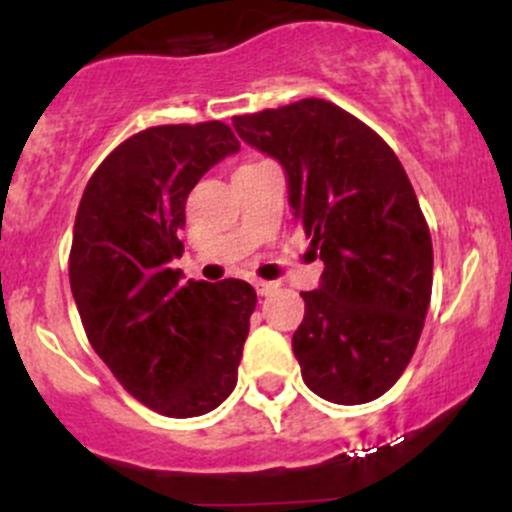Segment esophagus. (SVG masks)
<instances>
[{
	"label": "esophagus",
	"mask_w": 512,
	"mask_h": 512,
	"mask_svg": "<svg viewBox=\"0 0 512 512\" xmlns=\"http://www.w3.org/2000/svg\"><path fill=\"white\" fill-rule=\"evenodd\" d=\"M255 289L260 297H267V294H272L277 289L275 282H265V280H255Z\"/></svg>",
	"instance_id": "1"
}]
</instances>
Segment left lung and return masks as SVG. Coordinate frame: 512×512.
<instances>
[{"instance_id": "8db88e82", "label": "left lung", "mask_w": 512, "mask_h": 512, "mask_svg": "<svg viewBox=\"0 0 512 512\" xmlns=\"http://www.w3.org/2000/svg\"><path fill=\"white\" fill-rule=\"evenodd\" d=\"M232 126L280 160L294 220L324 262L292 337L304 384L332 404L379 399L416 352L433 285L431 232L404 165L324 98L235 116Z\"/></svg>"}]
</instances>
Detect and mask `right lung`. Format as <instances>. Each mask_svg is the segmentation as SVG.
Wrapping results in <instances>:
<instances>
[{
    "label": "right lung",
    "mask_w": 512,
    "mask_h": 512,
    "mask_svg": "<svg viewBox=\"0 0 512 512\" xmlns=\"http://www.w3.org/2000/svg\"><path fill=\"white\" fill-rule=\"evenodd\" d=\"M240 141L223 121L153 126L113 148L76 213L69 282L94 352L170 418L203 416L237 384L257 294L242 280L180 285L185 200Z\"/></svg>",
    "instance_id": "1"
}]
</instances>
